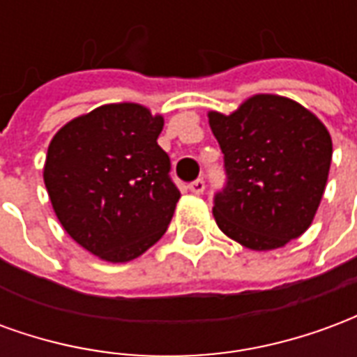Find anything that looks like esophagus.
I'll return each instance as SVG.
<instances>
[{"mask_svg":"<svg viewBox=\"0 0 357 357\" xmlns=\"http://www.w3.org/2000/svg\"><path fill=\"white\" fill-rule=\"evenodd\" d=\"M189 189H191V193L202 195L204 193V179H195L193 183H189Z\"/></svg>","mask_w":357,"mask_h":357,"instance_id":"1","label":"esophagus"}]
</instances>
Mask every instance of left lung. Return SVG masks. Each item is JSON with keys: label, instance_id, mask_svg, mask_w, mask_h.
Instances as JSON below:
<instances>
[{"label": "left lung", "instance_id": "8db88e82", "mask_svg": "<svg viewBox=\"0 0 357 357\" xmlns=\"http://www.w3.org/2000/svg\"><path fill=\"white\" fill-rule=\"evenodd\" d=\"M227 183L214 197L218 227L243 247L273 250L314 222L327 185L333 141L300 102L260 93L231 114L208 112Z\"/></svg>", "mask_w": 357, "mask_h": 357}]
</instances>
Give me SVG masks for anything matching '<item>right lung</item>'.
<instances>
[{
	"label": "right lung",
	"instance_id": "add662e5",
	"mask_svg": "<svg viewBox=\"0 0 357 357\" xmlns=\"http://www.w3.org/2000/svg\"><path fill=\"white\" fill-rule=\"evenodd\" d=\"M164 118L110 102L74 118L47 149L43 181L65 231L101 260L130 262L162 237L179 201Z\"/></svg>",
	"mask_w": 357,
	"mask_h": 357
}]
</instances>
